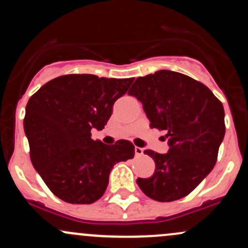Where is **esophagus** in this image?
Masks as SVG:
<instances>
[{"label": "esophagus", "instance_id": "obj_1", "mask_svg": "<svg viewBox=\"0 0 248 248\" xmlns=\"http://www.w3.org/2000/svg\"><path fill=\"white\" fill-rule=\"evenodd\" d=\"M135 155H137V156H141V155H143V149L140 148V147H135Z\"/></svg>", "mask_w": 248, "mask_h": 248}]
</instances>
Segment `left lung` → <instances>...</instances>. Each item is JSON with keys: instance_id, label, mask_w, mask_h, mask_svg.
<instances>
[{"instance_id": "8db88e82", "label": "left lung", "mask_w": 248, "mask_h": 248, "mask_svg": "<svg viewBox=\"0 0 248 248\" xmlns=\"http://www.w3.org/2000/svg\"><path fill=\"white\" fill-rule=\"evenodd\" d=\"M142 103L152 128L166 130L168 149L153 157L154 174L138 178L151 199L168 202L188 195L213 170L225 137L222 103L205 86L189 76L159 70L138 78L128 92Z\"/></svg>"}]
</instances>
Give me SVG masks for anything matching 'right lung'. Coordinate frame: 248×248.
Segmentation results:
<instances>
[{"label": "right lung", "mask_w": 248, "mask_h": 248, "mask_svg": "<svg viewBox=\"0 0 248 248\" xmlns=\"http://www.w3.org/2000/svg\"><path fill=\"white\" fill-rule=\"evenodd\" d=\"M133 78L60 76L29 99L23 128L31 160L48 188L69 203H93L105 193L114 165L134 156L128 140L105 145L91 130L105 128L113 105Z\"/></svg>", "instance_id": "obj_1"}]
</instances>
